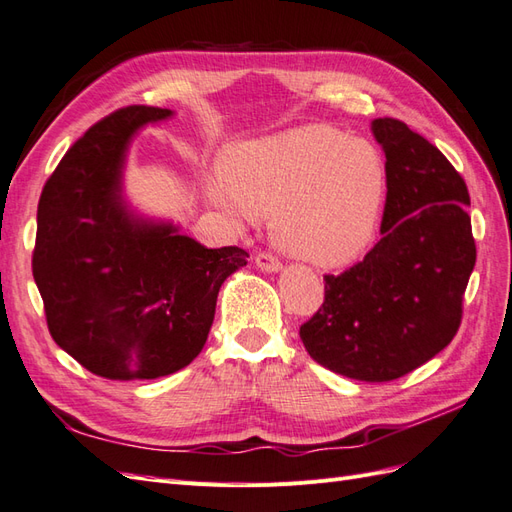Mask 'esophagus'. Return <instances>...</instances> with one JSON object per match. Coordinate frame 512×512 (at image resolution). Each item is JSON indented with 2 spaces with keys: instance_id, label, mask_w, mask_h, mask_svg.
Here are the masks:
<instances>
[{
  "instance_id": "obj_1",
  "label": "esophagus",
  "mask_w": 512,
  "mask_h": 512,
  "mask_svg": "<svg viewBox=\"0 0 512 512\" xmlns=\"http://www.w3.org/2000/svg\"><path fill=\"white\" fill-rule=\"evenodd\" d=\"M255 266L261 270V272H279L281 270V261L277 257H272L270 253H259L255 257Z\"/></svg>"
}]
</instances>
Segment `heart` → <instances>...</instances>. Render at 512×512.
Returning <instances> with one entry per match:
<instances>
[{"instance_id":"obj_1","label":"heart","mask_w":512,"mask_h":512,"mask_svg":"<svg viewBox=\"0 0 512 512\" xmlns=\"http://www.w3.org/2000/svg\"><path fill=\"white\" fill-rule=\"evenodd\" d=\"M212 201L235 220L272 216L279 248L318 268H342L372 246L387 201L381 151L329 125L246 142L225 157Z\"/></svg>"}]
</instances>
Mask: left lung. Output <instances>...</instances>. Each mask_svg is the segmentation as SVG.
<instances>
[{"label":"left lung","instance_id":"left-lung-1","mask_svg":"<svg viewBox=\"0 0 512 512\" xmlns=\"http://www.w3.org/2000/svg\"><path fill=\"white\" fill-rule=\"evenodd\" d=\"M372 134L387 160L383 238L339 277L326 274L300 339L331 372L387 383L452 342L476 244L467 186L445 155L396 119H374Z\"/></svg>","mask_w":512,"mask_h":512}]
</instances>
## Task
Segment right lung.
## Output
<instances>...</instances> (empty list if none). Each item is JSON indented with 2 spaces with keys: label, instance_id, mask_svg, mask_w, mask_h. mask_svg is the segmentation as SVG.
<instances>
[{
  "label": "right lung",
  "instance_id": "add662e5",
  "mask_svg": "<svg viewBox=\"0 0 512 512\" xmlns=\"http://www.w3.org/2000/svg\"><path fill=\"white\" fill-rule=\"evenodd\" d=\"M173 110L129 106L90 127L45 183L32 272L54 342L110 381H153L196 359L220 285L246 266L238 246L207 248L125 194L131 140Z\"/></svg>",
  "mask_w": 512,
  "mask_h": 512
}]
</instances>
